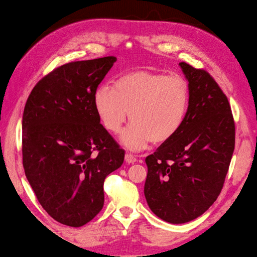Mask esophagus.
Returning <instances> with one entry per match:
<instances>
[{"label":"esophagus","mask_w":257,"mask_h":257,"mask_svg":"<svg viewBox=\"0 0 257 257\" xmlns=\"http://www.w3.org/2000/svg\"><path fill=\"white\" fill-rule=\"evenodd\" d=\"M125 161H126V163H128V164H133V163H135L136 162V158L133 156V155H131V154H126L125 155Z\"/></svg>","instance_id":"obj_1"}]
</instances>
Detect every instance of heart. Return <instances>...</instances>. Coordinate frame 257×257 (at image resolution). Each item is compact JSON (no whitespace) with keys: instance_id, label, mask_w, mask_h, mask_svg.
I'll return each mask as SVG.
<instances>
[{"instance_id":"obj_1","label":"heart","mask_w":257,"mask_h":257,"mask_svg":"<svg viewBox=\"0 0 257 257\" xmlns=\"http://www.w3.org/2000/svg\"><path fill=\"white\" fill-rule=\"evenodd\" d=\"M93 104L103 127L118 133L132 121L121 136L128 149L137 151L151 141L171 140L187 118L190 88L180 76L150 70L131 71L115 79L113 87L102 84L93 93Z\"/></svg>"}]
</instances>
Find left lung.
I'll return each mask as SVG.
<instances>
[{"label": "left lung", "mask_w": 257, "mask_h": 257, "mask_svg": "<svg viewBox=\"0 0 257 257\" xmlns=\"http://www.w3.org/2000/svg\"><path fill=\"white\" fill-rule=\"evenodd\" d=\"M189 82L190 104L180 131L145 159L144 195L171 224L201 215L221 193L235 149V122L227 95L204 69L179 64Z\"/></svg>", "instance_id": "left-lung-1"}]
</instances>
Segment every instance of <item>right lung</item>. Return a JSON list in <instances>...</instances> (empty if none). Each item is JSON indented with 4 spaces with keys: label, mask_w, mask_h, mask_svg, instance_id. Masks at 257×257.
<instances>
[{
    "label": "right lung",
    "mask_w": 257,
    "mask_h": 257,
    "mask_svg": "<svg viewBox=\"0 0 257 257\" xmlns=\"http://www.w3.org/2000/svg\"><path fill=\"white\" fill-rule=\"evenodd\" d=\"M117 61L103 57L55 68L35 84L22 119V163L43 208L81 227L101 210L105 177L125 157L99 123L93 93Z\"/></svg>",
    "instance_id": "obj_1"
}]
</instances>
